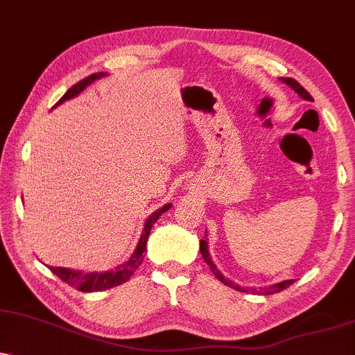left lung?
Instances as JSON below:
<instances>
[{"label": "left lung", "mask_w": 355, "mask_h": 355, "mask_svg": "<svg viewBox=\"0 0 355 355\" xmlns=\"http://www.w3.org/2000/svg\"><path fill=\"white\" fill-rule=\"evenodd\" d=\"M279 80L282 82H284V84L286 85H290L293 90L296 92V94L300 95L301 98H304V100H308V102H313V97L311 95L308 94V90L306 89H303V87H301L298 82L295 80V78H290V77H279ZM207 232H205V235H204V239L200 240V245H199V250H200V255H202V258H204V261L205 263L209 265V268H211V271L214 275H216V277L220 279L222 283L224 284H227V286H230V288H234V290H239V291H243V293H247V291H252L253 295H275V293H279V291H283L284 288H288L290 286V284H293L295 283V279H283V282H279V283H275V284H270V286H266V288H240L239 284H235L234 282H232V279H229V278H225L224 275L220 273V270L217 268V265L214 263L212 261V258H211V253H209V242H207Z\"/></svg>", "instance_id": "left-lung-1"}]
</instances>
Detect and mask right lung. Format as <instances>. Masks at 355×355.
Instances as JSON below:
<instances>
[{"label": "right lung", "instance_id": "1", "mask_svg": "<svg viewBox=\"0 0 355 355\" xmlns=\"http://www.w3.org/2000/svg\"><path fill=\"white\" fill-rule=\"evenodd\" d=\"M105 77V72H98V73H92L84 80H80L78 84H76L72 89H69L64 94V97L55 103L60 105L64 103L65 100H71L73 97H77L78 94H82L87 87L90 84H94L95 80L98 78ZM168 209H171V204H164L163 207H159L157 211H155L151 214L150 217L144 220V227L141 232V237H139L137 248L135 252L131 253V257L125 263L118 265L115 270L110 271H84V270H72V268H64V266H49V270L52 273L57 275L62 282H65L71 286L77 288L78 291H84V293H94V291H103V290H110L113 286H118V284H123L128 282L131 278V275L138 270V266L141 265L143 258H144V250H146V242H148V235H150L151 227L157 218L161 217V214H164Z\"/></svg>", "mask_w": 355, "mask_h": 355}]
</instances>
